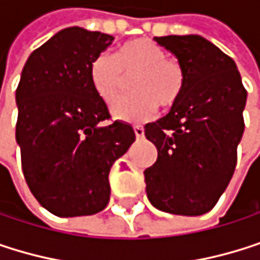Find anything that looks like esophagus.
I'll list each match as a JSON object with an SVG mask.
<instances>
[{
    "mask_svg": "<svg viewBox=\"0 0 260 260\" xmlns=\"http://www.w3.org/2000/svg\"><path fill=\"white\" fill-rule=\"evenodd\" d=\"M134 133H136V137H137V139H142V137L145 136V127L140 126V124H136V126H134Z\"/></svg>",
    "mask_w": 260,
    "mask_h": 260,
    "instance_id": "esophagus-1",
    "label": "esophagus"
}]
</instances>
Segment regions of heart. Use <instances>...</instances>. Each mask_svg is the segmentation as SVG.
<instances>
[{
	"label": "heart",
	"mask_w": 260,
	"mask_h": 260,
	"mask_svg": "<svg viewBox=\"0 0 260 260\" xmlns=\"http://www.w3.org/2000/svg\"><path fill=\"white\" fill-rule=\"evenodd\" d=\"M89 77L94 91L111 103L126 83L133 79V94L118 99L112 115L123 121H145L158 108H174L186 86V71L177 57L146 38H137L118 47L114 57L100 54L91 62Z\"/></svg>",
	"instance_id": "obj_1"
}]
</instances>
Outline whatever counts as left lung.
<instances>
[{
	"label": "left lung",
	"mask_w": 260,
	"mask_h": 260,
	"mask_svg": "<svg viewBox=\"0 0 260 260\" xmlns=\"http://www.w3.org/2000/svg\"><path fill=\"white\" fill-rule=\"evenodd\" d=\"M155 41L184 67L186 86L169 114L145 126L158 151L145 171L146 193L161 212L198 216L227 189L244 134L247 91L235 60L198 35Z\"/></svg>",
	"instance_id": "1"
}]
</instances>
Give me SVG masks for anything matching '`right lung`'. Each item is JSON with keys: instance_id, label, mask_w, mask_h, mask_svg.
<instances>
[{"instance_id": "right-lung-1", "label": "right lung", "mask_w": 260, "mask_h": 260, "mask_svg": "<svg viewBox=\"0 0 260 260\" xmlns=\"http://www.w3.org/2000/svg\"><path fill=\"white\" fill-rule=\"evenodd\" d=\"M114 38L68 27L27 59L16 88V143L30 192L56 216L94 215L109 201V171L136 140L131 124L108 120L89 68Z\"/></svg>"}]
</instances>
